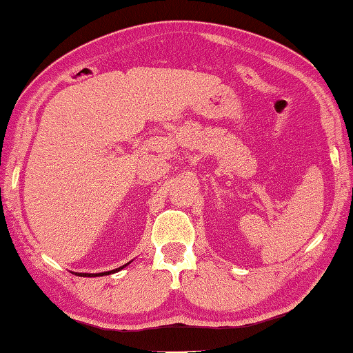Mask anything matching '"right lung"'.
<instances>
[{
	"instance_id": "right-lung-1",
	"label": "right lung",
	"mask_w": 353,
	"mask_h": 353,
	"mask_svg": "<svg viewBox=\"0 0 353 353\" xmlns=\"http://www.w3.org/2000/svg\"><path fill=\"white\" fill-rule=\"evenodd\" d=\"M129 264V263H128ZM128 264H124V265H128ZM124 265H121V268H118V269H114V270H109V272H103V274H79V272H77L75 275H78V276H103V275H110V274H115V272H118V270H121Z\"/></svg>"
}]
</instances>
